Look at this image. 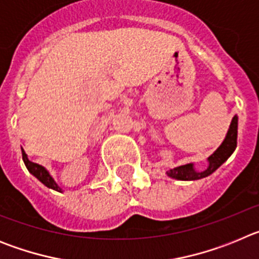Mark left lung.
<instances>
[{
  "label": "left lung",
  "mask_w": 259,
  "mask_h": 259,
  "mask_svg": "<svg viewBox=\"0 0 259 259\" xmlns=\"http://www.w3.org/2000/svg\"><path fill=\"white\" fill-rule=\"evenodd\" d=\"M237 122L239 118L235 115L231 120L230 128H228L227 135L224 137L223 143L218 146V149L215 150L211 155L207 157V167L205 170L198 171L196 170L194 163H187L182 164V166L174 167V168H168L166 171L167 176H170L172 179L176 180H198L202 178L211 175L218 167H221L224 162L227 161L231 157L237 146Z\"/></svg>",
  "instance_id": "1"
}]
</instances>
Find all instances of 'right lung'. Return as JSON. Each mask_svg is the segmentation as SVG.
I'll list each match as a JSON object with an SVG mask.
<instances>
[{
    "mask_svg": "<svg viewBox=\"0 0 259 259\" xmlns=\"http://www.w3.org/2000/svg\"><path fill=\"white\" fill-rule=\"evenodd\" d=\"M22 155H23V162H24V164H26L27 170L29 171V174H32V175L35 176L36 179L40 180V182L42 183L45 187H48V188L54 189V191L57 192H62L61 187L57 184L56 180L53 179V176L50 175L49 171H48L44 166L33 163V162L29 161L28 155L26 154V152H24L23 149H22Z\"/></svg>",
    "mask_w": 259,
    "mask_h": 259,
    "instance_id": "add662e5",
    "label": "right lung"
}]
</instances>
